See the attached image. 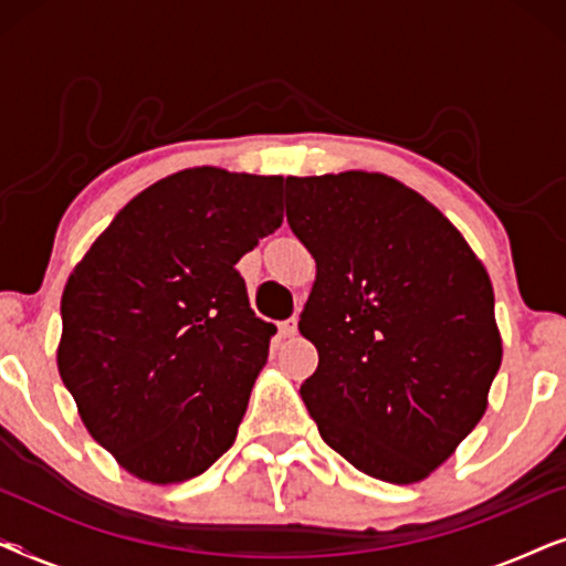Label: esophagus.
<instances>
[{
    "mask_svg": "<svg viewBox=\"0 0 566 566\" xmlns=\"http://www.w3.org/2000/svg\"><path fill=\"white\" fill-rule=\"evenodd\" d=\"M298 332V324L296 319H289V322H281V335L283 337H293Z\"/></svg>",
    "mask_w": 566,
    "mask_h": 566,
    "instance_id": "1",
    "label": "esophagus"
}]
</instances>
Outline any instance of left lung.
<instances>
[{"label":"left lung","mask_w":566,"mask_h":566,"mask_svg":"<svg viewBox=\"0 0 566 566\" xmlns=\"http://www.w3.org/2000/svg\"><path fill=\"white\" fill-rule=\"evenodd\" d=\"M285 216L316 262L298 322L319 353L301 384L308 415L363 474L420 482L482 420L502 363L482 260L378 172L289 177Z\"/></svg>","instance_id":"8db88e82"}]
</instances>
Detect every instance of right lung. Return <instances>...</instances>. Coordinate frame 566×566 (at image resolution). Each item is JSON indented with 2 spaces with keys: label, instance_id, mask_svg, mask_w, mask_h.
Wrapping results in <instances>:
<instances>
[{
  "label": "right lung",
  "instance_id": "right-lung-1",
  "mask_svg": "<svg viewBox=\"0 0 566 566\" xmlns=\"http://www.w3.org/2000/svg\"><path fill=\"white\" fill-rule=\"evenodd\" d=\"M283 177L182 169L126 203L61 296L59 374L128 474L175 484L234 443L275 327L237 262L283 223Z\"/></svg>",
  "mask_w": 566,
  "mask_h": 566
}]
</instances>
